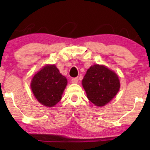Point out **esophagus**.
Instances as JSON below:
<instances>
[{"mask_svg":"<svg viewBox=\"0 0 150 150\" xmlns=\"http://www.w3.org/2000/svg\"><path fill=\"white\" fill-rule=\"evenodd\" d=\"M72 81V83H74V84H76L77 83V82H78V78L77 77H74L71 80Z\"/></svg>","mask_w":150,"mask_h":150,"instance_id":"esophagus-1","label":"esophagus"}]
</instances>
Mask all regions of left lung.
I'll return each mask as SVG.
<instances>
[{"label": "left lung", "mask_w": 150, "mask_h": 150, "mask_svg": "<svg viewBox=\"0 0 150 150\" xmlns=\"http://www.w3.org/2000/svg\"><path fill=\"white\" fill-rule=\"evenodd\" d=\"M82 86L89 100L95 106H103L116 95L120 82L114 72L103 65H94L87 70Z\"/></svg>", "instance_id": "1"}]
</instances>
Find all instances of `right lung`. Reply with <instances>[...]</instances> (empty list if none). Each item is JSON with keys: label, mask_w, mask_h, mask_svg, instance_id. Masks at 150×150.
Returning <instances> with one entry per match:
<instances>
[{"label": "right lung", "mask_w": 150, "mask_h": 150, "mask_svg": "<svg viewBox=\"0 0 150 150\" xmlns=\"http://www.w3.org/2000/svg\"><path fill=\"white\" fill-rule=\"evenodd\" d=\"M67 85L66 77L56 65H46L34 75L31 82L33 94L41 104L52 107L61 101Z\"/></svg>", "instance_id": "add662e5"}]
</instances>
